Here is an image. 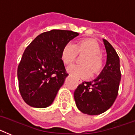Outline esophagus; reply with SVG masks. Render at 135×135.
Returning <instances> with one entry per match:
<instances>
[{"mask_svg":"<svg viewBox=\"0 0 135 135\" xmlns=\"http://www.w3.org/2000/svg\"><path fill=\"white\" fill-rule=\"evenodd\" d=\"M77 83H78V84H81V83H82V80H81V79H77Z\"/></svg>","mask_w":135,"mask_h":135,"instance_id":"esophagus-1","label":"esophagus"}]
</instances>
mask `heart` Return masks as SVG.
I'll return each instance as SVG.
<instances>
[{"label":"heart","instance_id":"1","mask_svg":"<svg viewBox=\"0 0 135 135\" xmlns=\"http://www.w3.org/2000/svg\"><path fill=\"white\" fill-rule=\"evenodd\" d=\"M77 54L85 55L82 60L84 65L72 64L67 71L78 77H85L100 71L103 65L101 50L99 45L91 39H82L73 44L67 43L62 50L61 58L65 64H69L75 60Z\"/></svg>","mask_w":135,"mask_h":135}]
</instances>
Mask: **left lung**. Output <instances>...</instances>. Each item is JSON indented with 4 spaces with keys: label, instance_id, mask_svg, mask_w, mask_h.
I'll use <instances>...</instances> for the list:
<instances>
[{
    "label": "left lung",
    "instance_id": "1",
    "mask_svg": "<svg viewBox=\"0 0 135 135\" xmlns=\"http://www.w3.org/2000/svg\"><path fill=\"white\" fill-rule=\"evenodd\" d=\"M103 41L107 52L105 67L96 79L79 84L74 92L78 109L90 115L101 114L112 106L121 80L119 56L107 40Z\"/></svg>",
    "mask_w": 135,
    "mask_h": 135
}]
</instances>
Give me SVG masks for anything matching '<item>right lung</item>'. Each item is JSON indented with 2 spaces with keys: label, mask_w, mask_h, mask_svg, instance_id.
<instances>
[{
  "label": "right lung",
  "mask_w": 135,
  "mask_h": 135,
  "mask_svg": "<svg viewBox=\"0 0 135 135\" xmlns=\"http://www.w3.org/2000/svg\"><path fill=\"white\" fill-rule=\"evenodd\" d=\"M79 35L71 30H51L37 36L26 48L17 68L19 90L26 103L35 108L53 103L68 76L62 50Z\"/></svg>",
  "instance_id": "right-lung-1"
}]
</instances>
